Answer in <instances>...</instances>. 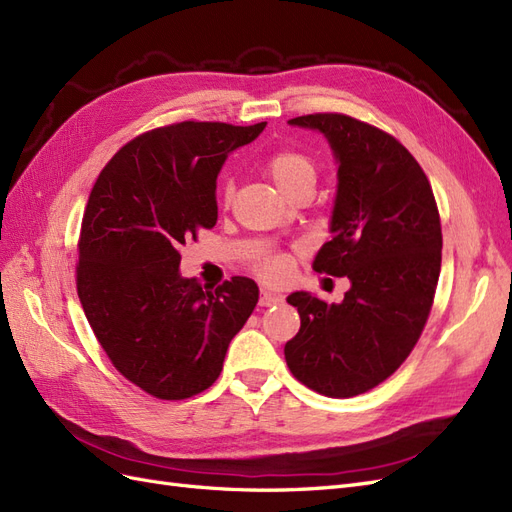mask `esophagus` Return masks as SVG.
Segmentation results:
<instances>
[{"instance_id":"obj_1","label":"esophagus","mask_w":512,"mask_h":512,"mask_svg":"<svg viewBox=\"0 0 512 512\" xmlns=\"http://www.w3.org/2000/svg\"><path fill=\"white\" fill-rule=\"evenodd\" d=\"M282 301H284L282 294L269 292V290H262V292H260V299H258V305H260V307H273V305L282 303Z\"/></svg>"}]
</instances>
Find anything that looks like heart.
Instances as JSON below:
<instances>
[{
    "label": "heart",
    "mask_w": 512,
    "mask_h": 512,
    "mask_svg": "<svg viewBox=\"0 0 512 512\" xmlns=\"http://www.w3.org/2000/svg\"><path fill=\"white\" fill-rule=\"evenodd\" d=\"M265 168L269 177L275 181L277 188H280L286 196L299 188L303 183H314L316 181V166L312 158L305 156L299 149H277L265 162ZM232 198V181H226L222 185V200L230 203ZM254 271L267 280H280L282 275L288 271V258L284 254H262L254 262Z\"/></svg>",
    "instance_id": "heart-1"
}]
</instances>
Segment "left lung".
Here are the masks:
<instances>
[{
	"label": "left lung",
	"mask_w": 512,
	"mask_h": 512,
	"mask_svg": "<svg viewBox=\"0 0 512 512\" xmlns=\"http://www.w3.org/2000/svg\"><path fill=\"white\" fill-rule=\"evenodd\" d=\"M288 123L320 130L339 162L333 237L314 269L352 286L342 303L290 294L301 329L286 363L307 389L354 397L395 374L425 329L442 262L440 213L421 164L389 132L342 113Z\"/></svg>",
	"instance_id": "left-lung-1"
}]
</instances>
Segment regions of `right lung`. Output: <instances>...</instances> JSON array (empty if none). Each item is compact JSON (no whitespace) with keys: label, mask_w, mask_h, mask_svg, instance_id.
Instances as JSON below:
<instances>
[{"label":"right lung","mask_w":512,"mask_h":512,"mask_svg":"<svg viewBox=\"0 0 512 512\" xmlns=\"http://www.w3.org/2000/svg\"><path fill=\"white\" fill-rule=\"evenodd\" d=\"M267 123L181 121L132 138L91 188L76 290L102 350L145 393L188 399L218 380L230 339L258 303L250 277L203 288L181 245L218 222V173Z\"/></svg>","instance_id":"obj_1"}]
</instances>
